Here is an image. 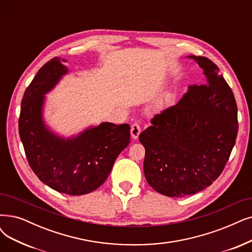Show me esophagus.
<instances>
[{
    "mask_svg": "<svg viewBox=\"0 0 252 252\" xmlns=\"http://www.w3.org/2000/svg\"><path fill=\"white\" fill-rule=\"evenodd\" d=\"M140 131H142V128H140L139 124L133 123V124L131 125V136H132L134 139H136V138L138 137Z\"/></svg>",
    "mask_w": 252,
    "mask_h": 252,
    "instance_id": "esophagus-1",
    "label": "esophagus"
}]
</instances>
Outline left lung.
I'll return each mask as SVG.
<instances>
[{
    "instance_id": "8db88e82",
    "label": "left lung",
    "mask_w": 252,
    "mask_h": 252,
    "mask_svg": "<svg viewBox=\"0 0 252 252\" xmlns=\"http://www.w3.org/2000/svg\"><path fill=\"white\" fill-rule=\"evenodd\" d=\"M205 84L191 85L176 105L155 115L138 139L146 150L144 173L157 192L181 197L212 184L222 173L238 134V107L219 68L189 56Z\"/></svg>"
}]
</instances>
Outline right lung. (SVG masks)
<instances>
[{"label":"right lung","mask_w":252,"mask_h":252,"mask_svg":"<svg viewBox=\"0 0 252 252\" xmlns=\"http://www.w3.org/2000/svg\"><path fill=\"white\" fill-rule=\"evenodd\" d=\"M65 73L67 68L57 57L38 70L22 100L18 130L28 162L39 180L58 192L83 195L105 182L117 157L129 145L130 126L102 123L68 139L48 131L42 120L43 96Z\"/></svg>","instance_id":"add662e5"}]
</instances>
